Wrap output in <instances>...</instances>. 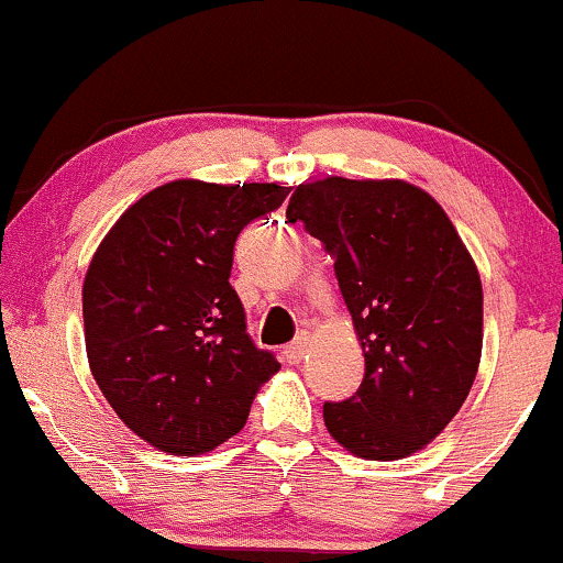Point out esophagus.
I'll use <instances>...</instances> for the list:
<instances>
[{"label": "esophagus", "instance_id": "esophagus-1", "mask_svg": "<svg viewBox=\"0 0 563 563\" xmlns=\"http://www.w3.org/2000/svg\"><path fill=\"white\" fill-rule=\"evenodd\" d=\"M308 353V336L300 334L297 340L289 342L287 347H284V358H287V363H300L302 358H306Z\"/></svg>", "mask_w": 563, "mask_h": 563}]
</instances>
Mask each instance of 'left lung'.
Listing matches in <instances>:
<instances>
[{
  "mask_svg": "<svg viewBox=\"0 0 563 563\" xmlns=\"http://www.w3.org/2000/svg\"><path fill=\"white\" fill-rule=\"evenodd\" d=\"M334 257L366 374L347 400L323 402L329 434L372 461L406 459L464 406L482 355V282L445 210L400 178L329 176L289 197Z\"/></svg>",
  "mask_w": 563,
  "mask_h": 563,
  "instance_id": "1",
  "label": "left lung"
}]
</instances>
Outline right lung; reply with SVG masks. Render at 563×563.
<instances>
[{
	"label": "right lung",
	"mask_w": 563,
	"mask_h": 563,
	"mask_svg": "<svg viewBox=\"0 0 563 563\" xmlns=\"http://www.w3.org/2000/svg\"><path fill=\"white\" fill-rule=\"evenodd\" d=\"M287 195L279 184H163L118 218L91 257V374L123 424L157 451H213L279 372L274 353L250 340L229 276L240 231Z\"/></svg>",
	"instance_id": "obj_1"
}]
</instances>
